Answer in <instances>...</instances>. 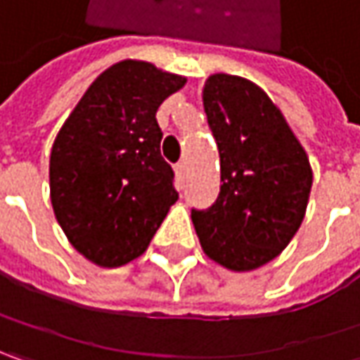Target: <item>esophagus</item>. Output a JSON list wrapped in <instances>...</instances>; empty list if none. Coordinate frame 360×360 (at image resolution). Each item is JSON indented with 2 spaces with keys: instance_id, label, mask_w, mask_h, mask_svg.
Returning <instances> with one entry per match:
<instances>
[{
  "instance_id": "obj_1",
  "label": "esophagus",
  "mask_w": 360,
  "mask_h": 360,
  "mask_svg": "<svg viewBox=\"0 0 360 360\" xmlns=\"http://www.w3.org/2000/svg\"><path fill=\"white\" fill-rule=\"evenodd\" d=\"M175 173H177V177H179V179H183V177H185V173H187V165L185 163L175 165Z\"/></svg>"
}]
</instances>
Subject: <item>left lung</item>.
Returning <instances> with one entry per match:
<instances>
[{
    "label": "left lung",
    "instance_id": "left-lung-1",
    "mask_svg": "<svg viewBox=\"0 0 360 360\" xmlns=\"http://www.w3.org/2000/svg\"><path fill=\"white\" fill-rule=\"evenodd\" d=\"M201 96L224 185L191 219L207 258L252 272L278 258L302 226L312 167L282 110L252 80L217 72Z\"/></svg>",
    "mask_w": 360,
    "mask_h": 360
}]
</instances>
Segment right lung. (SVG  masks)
<instances>
[{
    "label": "right lung",
    "instance_id": "1",
    "mask_svg": "<svg viewBox=\"0 0 360 360\" xmlns=\"http://www.w3.org/2000/svg\"><path fill=\"white\" fill-rule=\"evenodd\" d=\"M185 82L145 60L117 62L96 76L56 134V219L74 250L101 268L143 256L179 197L155 115Z\"/></svg>",
    "mask_w": 360,
    "mask_h": 360
}]
</instances>
